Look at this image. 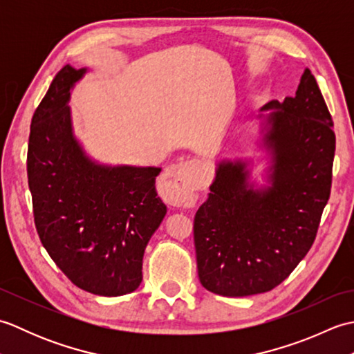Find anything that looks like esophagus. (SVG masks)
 Instances as JSON below:
<instances>
[{"mask_svg": "<svg viewBox=\"0 0 354 354\" xmlns=\"http://www.w3.org/2000/svg\"><path fill=\"white\" fill-rule=\"evenodd\" d=\"M199 161L190 160L171 165L164 173V183L169 187V196L178 207H192L201 184Z\"/></svg>", "mask_w": 354, "mask_h": 354, "instance_id": "1", "label": "esophagus"}]
</instances>
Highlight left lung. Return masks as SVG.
Listing matches in <instances>:
<instances>
[{"label": "left lung", "instance_id": "8db88e82", "mask_svg": "<svg viewBox=\"0 0 354 354\" xmlns=\"http://www.w3.org/2000/svg\"><path fill=\"white\" fill-rule=\"evenodd\" d=\"M269 109L260 118L270 185L254 189L246 162L222 161L194 216L199 281L217 295H255L284 281L312 248L330 198L336 137L310 70L295 97L261 108Z\"/></svg>", "mask_w": 354, "mask_h": 354}]
</instances>
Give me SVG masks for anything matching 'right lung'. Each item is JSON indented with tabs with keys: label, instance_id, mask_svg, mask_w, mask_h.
Masks as SVG:
<instances>
[{
	"label": "right lung",
	"instance_id": "obj_1",
	"mask_svg": "<svg viewBox=\"0 0 354 354\" xmlns=\"http://www.w3.org/2000/svg\"><path fill=\"white\" fill-rule=\"evenodd\" d=\"M86 73L65 65L30 124L27 176L36 231L77 288L118 297L142 280V255L167 207L158 198L160 167L97 164L74 138L70 89Z\"/></svg>",
	"mask_w": 354,
	"mask_h": 354
}]
</instances>
